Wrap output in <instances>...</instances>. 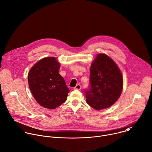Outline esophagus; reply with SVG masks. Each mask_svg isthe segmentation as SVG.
I'll use <instances>...</instances> for the list:
<instances>
[{"label": "esophagus", "mask_w": 152, "mask_h": 152, "mask_svg": "<svg viewBox=\"0 0 152 152\" xmlns=\"http://www.w3.org/2000/svg\"><path fill=\"white\" fill-rule=\"evenodd\" d=\"M81 88H82V86H81V85H79V84L76 85V86L74 88L75 89H78V90H80Z\"/></svg>", "instance_id": "1"}]
</instances>
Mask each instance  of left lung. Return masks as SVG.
<instances>
[{"mask_svg": "<svg viewBox=\"0 0 152 152\" xmlns=\"http://www.w3.org/2000/svg\"><path fill=\"white\" fill-rule=\"evenodd\" d=\"M90 88L83 90L86 102L95 110L112 106L122 91L123 79L120 69L108 56L99 54L91 64Z\"/></svg>", "mask_w": 152, "mask_h": 152, "instance_id": "obj_1", "label": "left lung"}]
</instances>
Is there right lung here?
Wrapping results in <instances>:
<instances>
[{"label":"right lung","instance_id":"1","mask_svg":"<svg viewBox=\"0 0 152 152\" xmlns=\"http://www.w3.org/2000/svg\"><path fill=\"white\" fill-rule=\"evenodd\" d=\"M60 65L55 57H46L37 62L28 74L30 89L42 107L54 109L67 98L70 90L58 73Z\"/></svg>","mask_w":152,"mask_h":152}]
</instances>
